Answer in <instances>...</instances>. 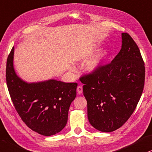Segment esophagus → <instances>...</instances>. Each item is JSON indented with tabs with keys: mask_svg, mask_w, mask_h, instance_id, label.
<instances>
[{
	"mask_svg": "<svg viewBox=\"0 0 152 152\" xmlns=\"http://www.w3.org/2000/svg\"><path fill=\"white\" fill-rule=\"evenodd\" d=\"M77 93H78V94H79V95L82 94V93H83V88L80 86H78L77 87Z\"/></svg>",
	"mask_w": 152,
	"mask_h": 152,
	"instance_id": "34e87169",
	"label": "esophagus"
}]
</instances>
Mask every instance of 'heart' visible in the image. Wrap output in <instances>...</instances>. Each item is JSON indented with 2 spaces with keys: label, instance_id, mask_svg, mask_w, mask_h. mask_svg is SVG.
<instances>
[{
  "label": "heart",
  "instance_id": "b5f03b06",
  "mask_svg": "<svg viewBox=\"0 0 152 152\" xmlns=\"http://www.w3.org/2000/svg\"><path fill=\"white\" fill-rule=\"evenodd\" d=\"M109 50L102 48L94 56L88 61L85 65V71L88 74H95L102 67L107 57L109 56Z\"/></svg>",
  "mask_w": 152,
  "mask_h": 152
}]
</instances>
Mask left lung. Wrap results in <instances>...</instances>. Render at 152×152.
Masks as SVG:
<instances>
[{
  "instance_id": "obj_1",
  "label": "left lung",
  "mask_w": 152,
  "mask_h": 152,
  "mask_svg": "<svg viewBox=\"0 0 152 152\" xmlns=\"http://www.w3.org/2000/svg\"><path fill=\"white\" fill-rule=\"evenodd\" d=\"M121 49L110 64L80 78L88 103V118L95 129L114 131L128 120L145 85V63L129 34L122 33Z\"/></svg>"
}]
</instances>
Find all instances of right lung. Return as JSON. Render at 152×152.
Instances as JSON below:
<instances>
[{"mask_svg": "<svg viewBox=\"0 0 152 152\" xmlns=\"http://www.w3.org/2000/svg\"><path fill=\"white\" fill-rule=\"evenodd\" d=\"M14 47L6 64V82L15 107L24 124L41 135L51 136L66 126L71 104L76 96V83L50 79L28 83L17 76L13 65Z\"/></svg>", "mask_w": 152, "mask_h": 152, "instance_id": "1", "label": "right lung"}]
</instances>
